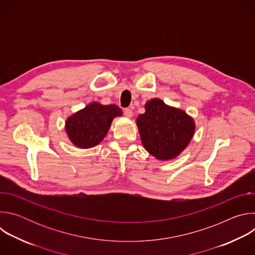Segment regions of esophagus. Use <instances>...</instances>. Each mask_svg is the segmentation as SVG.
I'll return each instance as SVG.
<instances>
[{
    "instance_id": "obj_1",
    "label": "esophagus",
    "mask_w": 255,
    "mask_h": 255,
    "mask_svg": "<svg viewBox=\"0 0 255 255\" xmlns=\"http://www.w3.org/2000/svg\"><path fill=\"white\" fill-rule=\"evenodd\" d=\"M124 115H125L127 118H131V117L133 116V111H132V109H130V108H126V109H124Z\"/></svg>"
}]
</instances>
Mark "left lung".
Segmentation results:
<instances>
[{
	"label": "left lung",
	"instance_id": "obj_1",
	"mask_svg": "<svg viewBox=\"0 0 255 255\" xmlns=\"http://www.w3.org/2000/svg\"><path fill=\"white\" fill-rule=\"evenodd\" d=\"M144 114L137 118V125L144 148L158 159L177 156L191 141L194 121L178 109L153 99L145 105Z\"/></svg>",
	"mask_w": 255,
	"mask_h": 255
}]
</instances>
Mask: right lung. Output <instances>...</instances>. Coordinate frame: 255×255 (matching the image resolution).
I'll list each match as a JSON object with an SVG mask.
<instances>
[{"instance_id": "obj_1", "label": "right lung", "mask_w": 255, "mask_h": 255, "mask_svg": "<svg viewBox=\"0 0 255 255\" xmlns=\"http://www.w3.org/2000/svg\"><path fill=\"white\" fill-rule=\"evenodd\" d=\"M121 115L122 110L116 105L93 103L67 119L66 132L77 146L90 148L103 140L113 118Z\"/></svg>"}]
</instances>
